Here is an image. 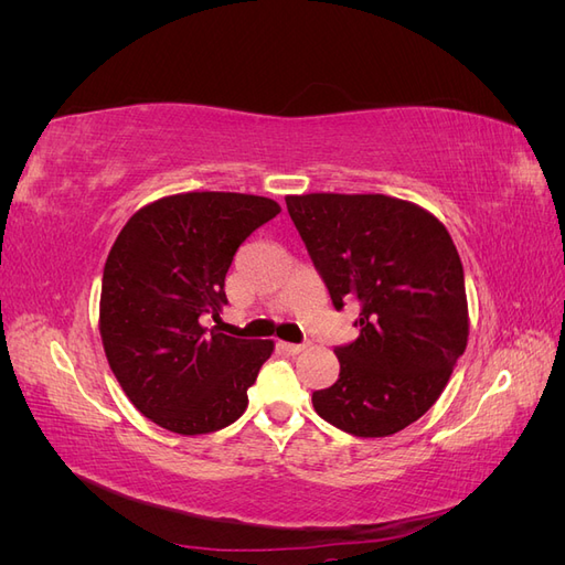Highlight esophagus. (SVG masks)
<instances>
[{"label":"esophagus","mask_w":565,"mask_h":565,"mask_svg":"<svg viewBox=\"0 0 565 565\" xmlns=\"http://www.w3.org/2000/svg\"><path fill=\"white\" fill-rule=\"evenodd\" d=\"M282 349H285L287 353H292V355H297V353H301V351H306V349H309V344H287V341H285V344H282Z\"/></svg>","instance_id":"1"}]
</instances>
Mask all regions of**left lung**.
I'll list each match as a JSON object with an SVG mask.
<instances>
[{
    "label": "left lung",
    "instance_id": "left-lung-1",
    "mask_svg": "<svg viewBox=\"0 0 565 565\" xmlns=\"http://www.w3.org/2000/svg\"><path fill=\"white\" fill-rule=\"evenodd\" d=\"M334 309L361 303V334L337 347L339 380L313 393L316 413L358 438L417 422L446 388L469 339V306L448 228L391 195H287Z\"/></svg>",
    "mask_w": 565,
    "mask_h": 565
}]
</instances>
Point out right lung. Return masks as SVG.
Returning a JSON list of instances; mask_svg holds the SVG:
<instances>
[{"label":"right lung","instance_id":"add662e5","mask_svg":"<svg viewBox=\"0 0 565 565\" xmlns=\"http://www.w3.org/2000/svg\"><path fill=\"white\" fill-rule=\"evenodd\" d=\"M280 204L245 193H177L136 212L106 259L98 330L119 386L167 431L224 429L247 409V388L270 339L202 328L218 318L226 273L247 235Z\"/></svg>","mask_w":565,"mask_h":565}]
</instances>
